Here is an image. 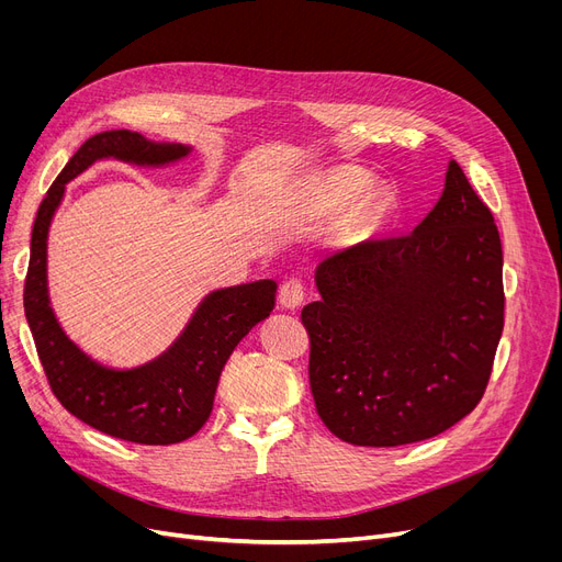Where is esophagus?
<instances>
[{
  "label": "esophagus",
  "instance_id": "34e87169",
  "mask_svg": "<svg viewBox=\"0 0 562 562\" xmlns=\"http://www.w3.org/2000/svg\"><path fill=\"white\" fill-rule=\"evenodd\" d=\"M280 305L284 310H296L303 305L305 301V284L301 280H286L282 286H280Z\"/></svg>",
  "mask_w": 562,
  "mask_h": 562
}]
</instances>
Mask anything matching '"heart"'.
<instances>
[{"instance_id": "b5f03b06", "label": "heart", "mask_w": 562, "mask_h": 562, "mask_svg": "<svg viewBox=\"0 0 562 562\" xmlns=\"http://www.w3.org/2000/svg\"><path fill=\"white\" fill-rule=\"evenodd\" d=\"M364 187V177L350 168H337L330 172H323L318 177H312L303 187V214L305 216H326L344 204H348ZM382 212V195L380 193H367L352 206V214L348 218L350 229H362L369 223L378 218Z\"/></svg>"}]
</instances>
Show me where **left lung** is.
I'll use <instances>...</instances> for the list:
<instances>
[{
  "instance_id": "obj_1",
  "label": "left lung",
  "mask_w": 562,
  "mask_h": 562,
  "mask_svg": "<svg viewBox=\"0 0 562 562\" xmlns=\"http://www.w3.org/2000/svg\"><path fill=\"white\" fill-rule=\"evenodd\" d=\"M303 307L318 417L358 447L445 432L479 405L504 330V252L487 204L449 161L412 234L316 266Z\"/></svg>"
}]
</instances>
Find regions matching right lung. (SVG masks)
Masks as SVG:
<instances>
[{
	"mask_svg": "<svg viewBox=\"0 0 562 562\" xmlns=\"http://www.w3.org/2000/svg\"><path fill=\"white\" fill-rule=\"evenodd\" d=\"M191 150V145L150 140L130 130L91 136L49 187L32 232L24 314L49 387L83 424L136 445H177L204 426L227 358L273 312L278 284L257 280L210 291L161 356L134 369H113L81 350L54 314L47 286V236L66 184L95 161L117 159L161 168L189 157Z\"/></svg>",
	"mask_w": 562,
	"mask_h": 562,
	"instance_id": "obj_1",
	"label": "right lung"
}]
</instances>
